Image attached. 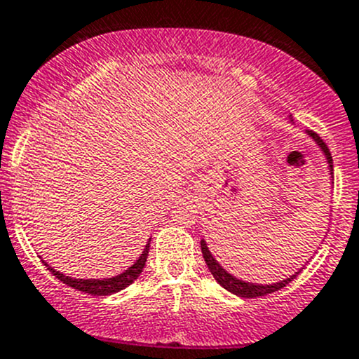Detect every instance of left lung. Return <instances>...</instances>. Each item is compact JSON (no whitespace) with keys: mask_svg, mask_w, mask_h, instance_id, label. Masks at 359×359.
Here are the masks:
<instances>
[{"mask_svg":"<svg viewBox=\"0 0 359 359\" xmlns=\"http://www.w3.org/2000/svg\"><path fill=\"white\" fill-rule=\"evenodd\" d=\"M308 134H310L311 138L319 143V147L323 149L324 156H326L327 164H330V170L333 172V159H331V152H330V149H327V145L323 142V140H320L319 134H316V133H308ZM200 246H202L203 259H205V264H207V267H209L210 273H212L214 280H216L217 283L223 287V289H226L229 292L236 294V296H239V297H260V296H267V294H273V292H276V290H280V289H283V287L289 285L290 281H292L294 278L299 274V273L292 274V276L287 278V280H281V281H278V283H273V285H257V283H248V281L233 278L232 274L226 273V271L223 269L219 264H217V260L214 259L212 253H210L209 248H207L205 241L203 239L200 241Z\"/></svg>","mask_w":359,"mask_h":359,"instance_id":"1","label":"left lung"}]
</instances>
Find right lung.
Listing matches in <instances>:
<instances>
[{"instance_id":"obj_1","label":"right lung","mask_w":359,"mask_h":359,"mask_svg":"<svg viewBox=\"0 0 359 359\" xmlns=\"http://www.w3.org/2000/svg\"><path fill=\"white\" fill-rule=\"evenodd\" d=\"M149 248H150V241L145 246V250H143L142 255H140V259L136 260L129 269L123 271V273L118 274V276L106 278V280H76V278H70V276H65V274L58 273V271H55L46 262L43 264H46V267L51 271L53 276H56L60 281H63L65 285L72 287V289L81 290V292L85 294H92V296H109V294L120 292V290L126 289L127 285H130V283H133L140 274H142L143 267H145V262H147V257H149Z\"/></svg>"}]
</instances>
